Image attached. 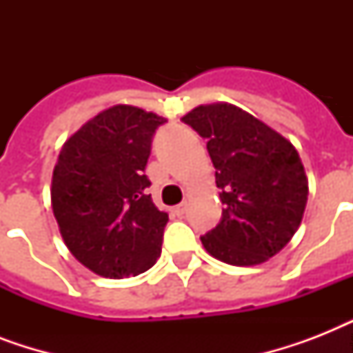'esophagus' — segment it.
<instances>
[{"instance_id":"34e87169","label":"esophagus","mask_w":353,"mask_h":353,"mask_svg":"<svg viewBox=\"0 0 353 353\" xmlns=\"http://www.w3.org/2000/svg\"><path fill=\"white\" fill-rule=\"evenodd\" d=\"M185 210H187V203H181V205H177V207H174L172 212H174L176 216H183L185 214Z\"/></svg>"}]
</instances>
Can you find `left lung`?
<instances>
[{"mask_svg":"<svg viewBox=\"0 0 353 353\" xmlns=\"http://www.w3.org/2000/svg\"><path fill=\"white\" fill-rule=\"evenodd\" d=\"M183 122L203 139L225 205L205 251L231 265H256L284 249L301 227L307 177L291 141L229 102L194 108Z\"/></svg>","mask_w":353,"mask_h":353,"instance_id":"obj_1","label":"left lung"}]
</instances>
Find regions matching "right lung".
Returning a JSON list of instances; mask_svg holds the SVG:
<instances>
[{
  "label": "right lung",
  "instance_id": "obj_1",
  "mask_svg": "<svg viewBox=\"0 0 353 353\" xmlns=\"http://www.w3.org/2000/svg\"><path fill=\"white\" fill-rule=\"evenodd\" d=\"M166 119L137 106L101 112L63 143L51 205L63 243L104 279L137 276L161 256L168 214L146 194L155 130Z\"/></svg>",
  "mask_w": 353,
  "mask_h": 353
}]
</instances>
